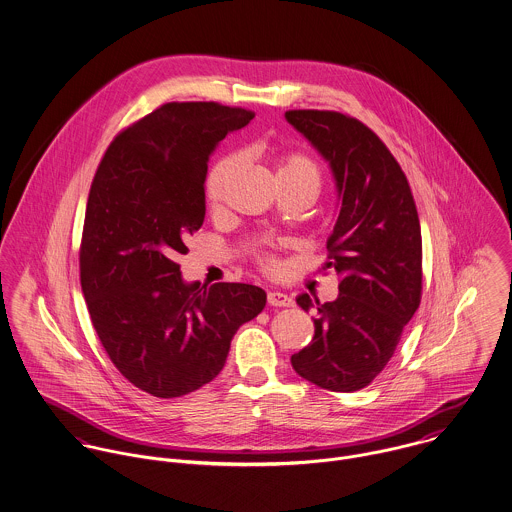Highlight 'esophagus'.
<instances>
[{
	"mask_svg": "<svg viewBox=\"0 0 512 512\" xmlns=\"http://www.w3.org/2000/svg\"><path fill=\"white\" fill-rule=\"evenodd\" d=\"M267 302H269L271 306H279V308H288V306L294 304V300H292L288 294L279 292V290H269V292H267Z\"/></svg>",
	"mask_w": 512,
	"mask_h": 512,
	"instance_id": "obj_1",
	"label": "esophagus"
}]
</instances>
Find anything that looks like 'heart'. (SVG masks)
Instances as JSON below:
<instances>
[{
    "label": "heart",
    "mask_w": 512,
    "mask_h": 512,
    "mask_svg": "<svg viewBox=\"0 0 512 512\" xmlns=\"http://www.w3.org/2000/svg\"><path fill=\"white\" fill-rule=\"evenodd\" d=\"M239 157L237 155H228L222 157L206 178V198L210 202L212 208H218L222 204L224 198V188L228 184L231 174L237 169ZM275 178L279 180H300V182H308L314 188H318L320 182V174L316 165L300 153H281L275 157Z\"/></svg>",
    "instance_id": "1"
}]
</instances>
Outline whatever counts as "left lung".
Segmentation results:
<instances>
[{"label":"left lung","instance_id":"8db88e82","mask_svg":"<svg viewBox=\"0 0 512 512\" xmlns=\"http://www.w3.org/2000/svg\"><path fill=\"white\" fill-rule=\"evenodd\" d=\"M284 119L334 176L338 218L326 267L341 275L334 302L296 296L316 316L314 338L290 363L322 389L359 391L385 369L420 304L422 235L414 198L391 151L361 121L318 110L286 112Z\"/></svg>","mask_w":512,"mask_h":512}]
</instances>
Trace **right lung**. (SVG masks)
Segmentation results:
<instances>
[{
    "instance_id": "1",
    "label": "right lung",
    "mask_w": 512,
    "mask_h": 512,
    "mask_svg": "<svg viewBox=\"0 0 512 512\" xmlns=\"http://www.w3.org/2000/svg\"><path fill=\"white\" fill-rule=\"evenodd\" d=\"M251 119L214 102L167 104L123 131L94 176L82 292L119 373L153 397H182L210 383L235 332L265 308L263 288L186 283L176 263L204 224L210 157Z\"/></svg>"
}]
</instances>
